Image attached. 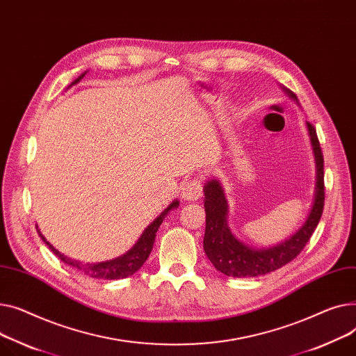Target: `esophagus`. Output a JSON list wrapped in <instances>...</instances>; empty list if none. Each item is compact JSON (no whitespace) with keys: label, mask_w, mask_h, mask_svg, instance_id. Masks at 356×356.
Returning a JSON list of instances; mask_svg holds the SVG:
<instances>
[{"label":"esophagus","mask_w":356,"mask_h":356,"mask_svg":"<svg viewBox=\"0 0 356 356\" xmlns=\"http://www.w3.org/2000/svg\"><path fill=\"white\" fill-rule=\"evenodd\" d=\"M202 197V181L200 178H191L182 185V198L186 201H195Z\"/></svg>","instance_id":"obj_1"}]
</instances>
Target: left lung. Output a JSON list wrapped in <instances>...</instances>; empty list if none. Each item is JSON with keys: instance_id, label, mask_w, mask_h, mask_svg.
Wrapping results in <instances>:
<instances>
[{"instance_id": "8db88e82", "label": "left lung", "mask_w": 356, "mask_h": 356, "mask_svg": "<svg viewBox=\"0 0 356 356\" xmlns=\"http://www.w3.org/2000/svg\"><path fill=\"white\" fill-rule=\"evenodd\" d=\"M290 97L298 100L296 95L286 89ZM307 124L313 154L316 161V188L315 200L305 224L287 240L268 248H253L238 241L227 225L228 204L224 197L222 186L217 179L208 181L204 186L205 207V234L204 250L214 267L229 277H256L275 271L296 259L313 232L319 224L325 205L323 184V155L312 123Z\"/></svg>"}]
</instances>
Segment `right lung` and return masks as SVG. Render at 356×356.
<instances>
[{"label": "right lung", "mask_w": 356, "mask_h": 356, "mask_svg": "<svg viewBox=\"0 0 356 356\" xmlns=\"http://www.w3.org/2000/svg\"><path fill=\"white\" fill-rule=\"evenodd\" d=\"M85 76V73H83L81 76H79L72 85H76V83ZM179 205V202L175 200L172 201L168 207L165 208V210L148 225L145 229L142 236L139 237V240L135 243V245L129 250V252L124 253L123 256L120 257H116L113 260H109V261H102V263H93V264H85V263H80L77 260H72L66 256H63L58 250H56L44 237L43 234H40V237L43 238V241L49 245V248L51 250V252L63 261L66 263L77 270H80L81 273H85L86 276L89 277H93V279H106V280H115V279H124V277H129L132 276L134 273H136V271L143 266V263L146 261V259L149 257L151 252H152V247H154V241H155V236H156V232L159 225L162 224L163 218L166 217V214H168L171 210H175V208Z\"/></svg>", "instance_id": "right-lung-1"}]
</instances>
